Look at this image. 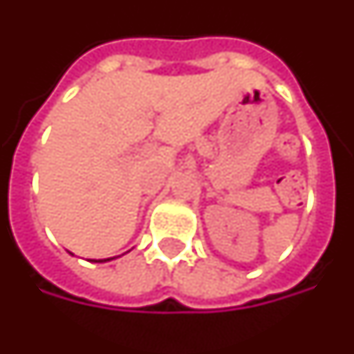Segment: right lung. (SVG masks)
<instances>
[{"label":"right lung","mask_w":354,"mask_h":354,"mask_svg":"<svg viewBox=\"0 0 354 354\" xmlns=\"http://www.w3.org/2000/svg\"><path fill=\"white\" fill-rule=\"evenodd\" d=\"M103 261H109V259H101V261H97V263H103Z\"/></svg>","instance_id":"add662e5"}]
</instances>
